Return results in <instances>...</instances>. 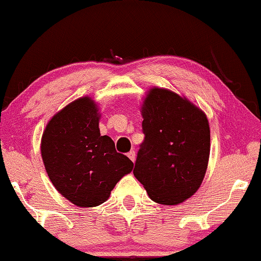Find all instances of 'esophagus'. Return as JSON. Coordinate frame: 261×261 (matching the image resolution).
Masks as SVG:
<instances>
[{"label": "esophagus", "mask_w": 261, "mask_h": 261, "mask_svg": "<svg viewBox=\"0 0 261 261\" xmlns=\"http://www.w3.org/2000/svg\"><path fill=\"white\" fill-rule=\"evenodd\" d=\"M127 156H128V159H130L131 161H133V163H135V160H136V153H135V150L128 151V153H127Z\"/></svg>", "instance_id": "obj_1"}]
</instances>
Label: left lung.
Wrapping results in <instances>:
<instances>
[{
  "label": "left lung",
  "mask_w": 261,
  "mask_h": 261,
  "mask_svg": "<svg viewBox=\"0 0 261 261\" xmlns=\"http://www.w3.org/2000/svg\"><path fill=\"white\" fill-rule=\"evenodd\" d=\"M144 141L135 164V177L161 204H178L202 183L211 149L206 114L186 97L151 88L142 105Z\"/></svg>",
  "instance_id": "1"
}]
</instances>
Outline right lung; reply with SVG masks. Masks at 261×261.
<instances>
[{
	"instance_id": "1",
	"label": "right lung",
	"mask_w": 261,
	"mask_h": 261,
	"mask_svg": "<svg viewBox=\"0 0 261 261\" xmlns=\"http://www.w3.org/2000/svg\"><path fill=\"white\" fill-rule=\"evenodd\" d=\"M98 120L96 102L81 97L58 112L42 135L41 154L49 179L79 207L103 203L134 169L133 161L115 150L112 138L101 136Z\"/></svg>"
}]
</instances>
